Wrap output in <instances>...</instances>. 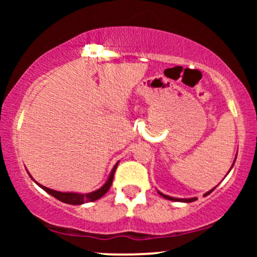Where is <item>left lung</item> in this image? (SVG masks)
<instances>
[{
  "instance_id": "8db88e82",
  "label": "left lung",
  "mask_w": 257,
  "mask_h": 257,
  "mask_svg": "<svg viewBox=\"0 0 257 257\" xmlns=\"http://www.w3.org/2000/svg\"><path fill=\"white\" fill-rule=\"evenodd\" d=\"M237 158V157H235ZM234 162H235V159H234ZM234 162H233V164H234ZM233 164H232V167H233ZM231 167V168H232ZM231 170V169H229ZM214 190V188H213ZM213 190H210L209 191V192H206L205 194H209V193H211V191ZM158 193L161 194L162 197H163V198H166V199H169V200H175V202H185V203H191V202H194V200H196V198H174V197H169V196H167V194H164V193H162V192H159L158 191Z\"/></svg>"
}]
</instances>
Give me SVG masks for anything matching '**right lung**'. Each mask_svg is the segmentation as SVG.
<instances>
[{
	"label": "right lung",
	"instance_id": "add662e5",
	"mask_svg": "<svg viewBox=\"0 0 257 257\" xmlns=\"http://www.w3.org/2000/svg\"><path fill=\"white\" fill-rule=\"evenodd\" d=\"M117 166H118V162L116 163V166L112 168L111 173H110V176H108L107 181L105 182L104 186H101V187L99 188V190L96 191H93V192H89V193H75V192H59V191H54V190H51V188L46 187V186L41 185V184H37L36 181H35L36 184L40 186L42 190L46 191L47 193H49L51 196L54 197V198H57L60 200V202L63 203H66V204H72V205H81V204H84V203H89V202H94V200H98L99 198H101L104 194L107 192L108 190H110L111 185H112V180H113V175H114V172H116L117 169Z\"/></svg>",
	"mask_w": 257,
	"mask_h": 257
}]
</instances>
